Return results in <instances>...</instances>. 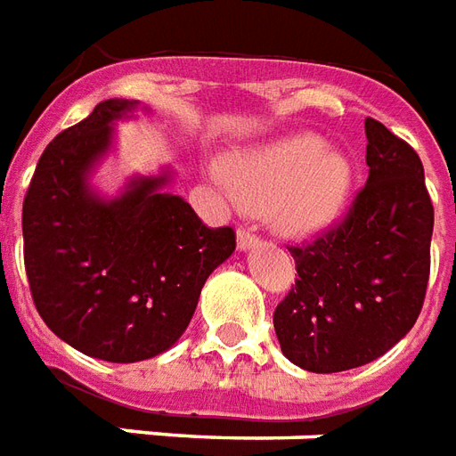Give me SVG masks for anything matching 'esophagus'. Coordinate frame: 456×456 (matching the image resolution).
I'll return each instance as SVG.
<instances>
[{"label": "esophagus", "instance_id": "34e87169", "mask_svg": "<svg viewBox=\"0 0 456 456\" xmlns=\"http://www.w3.org/2000/svg\"><path fill=\"white\" fill-rule=\"evenodd\" d=\"M258 244H261V239L256 237L254 229H239L237 232L239 251H251V248H256Z\"/></svg>", "mask_w": 456, "mask_h": 456}]
</instances>
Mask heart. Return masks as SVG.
<instances>
[{
  "label": "heart",
  "instance_id": "heart-1",
  "mask_svg": "<svg viewBox=\"0 0 456 456\" xmlns=\"http://www.w3.org/2000/svg\"><path fill=\"white\" fill-rule=\"evenodd\" d=\"M219 174L241 202L268 205L273 222L289 234L329 227L346 210L355 185L348 154L314 133L229 151L219 159Z\"/></svg>",
  "mask_w": 456,
  "mask_h": 456
}]
</instances>
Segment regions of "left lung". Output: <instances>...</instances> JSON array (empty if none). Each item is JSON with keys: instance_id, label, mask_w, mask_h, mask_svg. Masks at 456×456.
I'll return each mask as SVG.
<instances>
[{"instance_id": "left-lung-1", "label": "left lung", "mask_w": 456, "mask_h": 456, "mask_svg": "<svg viewBox=\"0 0 456 456\" xmlns=\"http://www.w3.org/2000/svg\"><path fill=\"white\" fill-rule=\"evenodd\" d=\"M367 176L348 217L292 246L297 282L273 314L282 355L306 372L362 367L416 323L430 275L433 202L418 154L365 120Z\"/></svg>"}]
</instances>
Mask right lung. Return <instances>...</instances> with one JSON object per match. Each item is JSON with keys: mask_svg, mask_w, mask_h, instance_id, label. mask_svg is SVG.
Here are the masks:
<instances>
[{"mask_svg": "<svg viewBox=\"0 0 456 456\" xmlns=\"http://www.w3.org/2000/svg\"><path fill=\"white\" fill-rule=\"evenodd\" d=\"M150 113L108 99L45 147L23 200V261L48 329L89 357L140 362L167 353L193 319L210 273L237 248L181 195L174 168L130 176L118 195L91 178L116 150L118 120Z\"/></svg>", "mask_w": 456, "mask_h": 456, "instance_id": "add662e5", "label": "right lung"}]
</instances>
